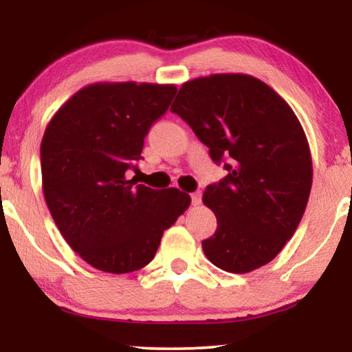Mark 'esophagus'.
<instances>
[{"label": "esophagus", "mask_w": 352, "mask_h": 352, "mask_svg": "<svg viewBox=\"0 0 352 352\" xmlns=\"http://www.w3.org/2000/svg\"><path fill=\"white\" fill-rule=\"evenodd\" d=\"M190 199H192V205H194V206L200 205L201 194H200V192H194V194H190Z\"/></svg>", "instance_id": "obj_1"}]
</instances>
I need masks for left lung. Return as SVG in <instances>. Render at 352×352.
Returning <instances> with one entry per match:
<instances>
[{"instance_id": "obj_1", "label": "left lung", "mask_w": 352, "mask_h": 352, "mask_svg": "<svg viewBox=\"0 0 352 352\" xmlns=\"http://www.w3.org/2000/svg\"><path fill=\"white\" fill-rule=\"evenodd\" d=\"M171 112L228 170L204 194L218 219L216 232L201 242L206 258L234 274L272 261L295 234L312 184L309 144L295 112L266 83L243 74L187 81Z\"/></svg>"}]
</instances>
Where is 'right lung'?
Wrapping results in <instances>:
<instances>
[{
	"label": "right lung",
	"mask_w": 352,
	"mask_h": 352,
	"mask_svg": "<svg viewBox=\"0 0 352 352\" xmlns=\"http://www.w3.org/2000/svg\"><path fill=\"white\" fill-rule=\"evenodd\" d=\"M176 91L175 85L94 83L72 96L46 126L41 176L47 208L72 250L99 271L147 266L163 232L190 205L184 192L126 177Z\"/></svg>",
	"instance_id": "1"
}]
</instances>
